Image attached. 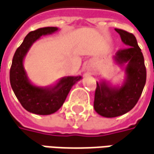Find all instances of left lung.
I'll use <instances>...</instances> for the list:
<instances>
[{"label":"left lung","instance_id":"left-lung-1","mask_svg":"<svg viewBox=\"0 0 154 154\" xmlns=\"http://www.w3.org/2000/svg\"><path fill=\"white\" fill-rule=\"evenodd\" d=\"M126 48L118 51L114 62L125 66V77L121 85L109 81L97 82L94 107L101 116L113 118L129 112L137 104L146 83L147 72L144 58L137 38L132 33L116 29Z\"/></svg>","mask_w":154,"mask_h":154}]
</instances>
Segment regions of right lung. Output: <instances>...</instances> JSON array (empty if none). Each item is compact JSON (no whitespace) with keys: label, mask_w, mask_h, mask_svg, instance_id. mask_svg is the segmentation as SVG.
I'll use <instances>...</instances> for the list:
<instances>
[{"label":"right lung","mask_w":154,"mask_h":154,"mask_svg":"<svg viewBox=\"0 0 154 154\" xmlns=\"http://www.w3.org/2000/svg\"><path fill=\"white\" fill-rule=\"evenodd\" d=\"M58 30L57 27H46L29 33L12 59L10 70L11 88L23 107L33 114L48 116L56 112L62 106L72 86L82 79L81 76L64 77L46 87L35 85L29 80L23 62L30 48L42 36Z\"/></svg>","instance_id":"1"}]
</instances>
